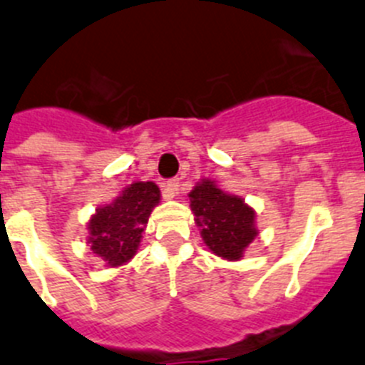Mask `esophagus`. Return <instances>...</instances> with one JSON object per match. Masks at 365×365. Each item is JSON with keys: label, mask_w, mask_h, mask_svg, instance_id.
Here are the masks:
<instances>
[{"label": "esophagus", "mask_w": 365, "mask_h": 365, "mask_svg": "<svg viewBox=\"0 0 365 365\" xmlns=\"http://www.w3.org/2000/svg\"><path fill=\"white\" fill-rule=\"evenodd\" d=\"M180 190V180L175 178V180H169L167 183H163V189H162V196L163 200H173L178 194Z\"/></svg>", "instance_id": "34e87169"}]
</instances>
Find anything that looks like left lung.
I'll return each mask as SVG.
<instances>
[{
	"label": "left lung",
	"instance_id": "obj_1",
	"mask_svg": "<svg viewBox=\"0 0 365 365\" xmlns=\"http://www.w3.org/2000/svg\"><path fill=\"white\" fill-rule=\"evenodd\" d=\"M190 210L203 243L217 257L237 261L255 240V210L243 198L225 192L210 180H202L189 192Z\"/></svg>",
	"mask_w": 365,
	"mask_h": 365
}]
</instances>
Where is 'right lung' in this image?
<instances>
[{
	"instance_id": "1",
	"label": "right lung",
	"mask_w": 365,
	"mask_h": 365,
	"mask_svg": "<svg viewBox=\"0 0 365 365\" xmlns=\"http://www.w3.org/2000/svg\"><path fill=\"white\" fill-rule=\"evenodd\" d=\"M160 203V189L153 182H135L88 221L91 252L108 267H122L140 247L142 232L153 209Z\"/></svg>"
}]
</instances>
